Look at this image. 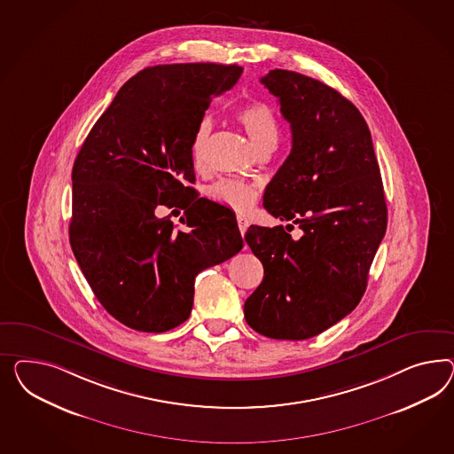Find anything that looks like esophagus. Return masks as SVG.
Masks as SVG:
<instances>
[{"label": "esophagus", "instance_id": "34e87169", "mask_svg": "<svg viewBox=\"0 0 454 454\" xmlns=\"http://www.w3.org/2000/svg\"><path fill=\"white\" fill-rule=\"evenodd\" d=\"M236 221H238V228H239V231H241V234H245L246 230H247V226H249V221H247V218L243 216V215H238Z\"/></svg>", "mask_w": 454, "mask_h": 454}]
</instances>
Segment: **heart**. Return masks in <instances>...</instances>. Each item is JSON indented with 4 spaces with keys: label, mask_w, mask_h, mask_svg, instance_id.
<instances>
[{
    "label": "heart",
    "mask_w": 454,
    "mask_h": 454,
    "mask_svg": "<svg viewBox=\"0 0 454 454\" xmlns=\"http://www.w3.org/2000/svg\"><path fill=\"white\" fill-rule=\"evenodd\" d=\"M236 121L249 135L251 142L258 152L266 148H274L279 137L278 117L270 106L264 102H249L236 111ZM211 121L201 119L196 125L195 132L190 144V153L193 167L198 172L207 167V152H208L209 135H211ZM208 196L223 207L245 211L249 208L256 198L258 188L245 180H221L218 184L209 186Z\"/></svg>",
    "instance_id": "heart-1"
}]
</instances>
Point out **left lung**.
Masks as SVG:
<instances>
[{"instance_id":"1","label":"left lung","mask_w":454,"mask_h":454,"mask_svg":"<svg viewBox=\"0 0 454 454\" xmlns=\"http://www.w3.org/2000/svg\"><path fill=\"white\" fill-rule=\"evenodd\" d=\"M291 123L293 148L264 193V208L302 230L251 224L246 243L264 278L246 299L249 327L304 340L350 314L387 231V203L367 122L335 89L304 74L261 77Z\"/></svg>"}]
</instances>
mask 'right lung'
Listing matches in <instances>:
<instances>
[{
    "instance_id": "add662e5",
    "label": "right lung",
    "mask_w": 454,
    "mask_h": 454,
    "mask_svg": "<svg viewBox=\"0 0 454 454\" xmlns=\"http://www.w3.org/2000/svg\"><path fill=\"white\" fill-rule=\"evenodd\" d=\"M241 66L163 64L130 77L87 135L73 167L69 241L98 302L140 332L190 317L195 278L243 247L236 216L198 198L190 153L196 125ZM157 206L185 209L175 231Z\"/></svg>"
}]
</instances>
